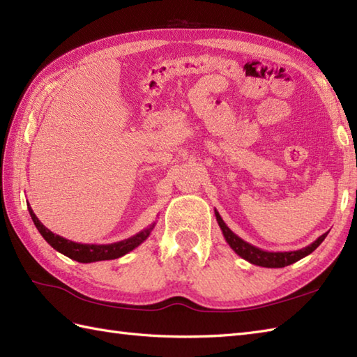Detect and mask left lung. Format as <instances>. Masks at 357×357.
Masks as SVG:
<instances>
[{
	"mask_svg": "<svg viewBox=\"0 0 357 357\" xmlns=\"http://www.w3.org/2000/svg\"><path fill=\"white\" fill-rule=\"evenodd\" d=\"M215 216H216V221L221 227L224 238L227 241V244L231 247V250L236 255H239L242 259L248 261L250 264H255V265H259V267H267V268H282L287 267V265L298 262L302 257L308 256L310 253H313L314 250L322 244V241L327 238V233H324L322 236L317 238L312 244L301 248V250H294V252H265L262 248H257L252 244H248L247 241L241 239L236 233H233L227 224L224 222V219L221 218V215L218 213L215 210Z\"/></svg>",
	"mask_w": 357,
	"mask_h": 357,
	"instance_id": "left-lung-1",
	"label": "left lung"
}]
</instances>
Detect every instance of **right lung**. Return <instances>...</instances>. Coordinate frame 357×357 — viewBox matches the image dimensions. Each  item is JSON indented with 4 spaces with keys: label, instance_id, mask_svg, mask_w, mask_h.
I'll list each match as a JSON object with an SVG mask.
<instances>
[{
    "label": "right lung",
    "instance_id": "obj_1",
    "mask_svg": "<svg viewBox=\"0 0 357 357\" xmlns=\"http://www.w3.org/2000/svg\"><path fill=\"white\" fill-rule=\"evenodd\" d=\"M27 208H29L30 216H32V221H33L35 227L38 229V231L41 233V236L47 241V244H50L53 248L56 250V252L63 253L64 256L70 257V259L77 261V262H82V264L116 259V257L127 255L128 252H132L133 248L141 245L142 242L150 236L151 230H153L156 225V222L150 224L147 229H144L139 233L133 234L132 238H127V239L119 241V242H113V244H79V242L69 241L63 236H59V234L52 233L49 229H45L40 219L36 218L32 207H30L29 204H27Z\"/></svg>",
    "mask_w": 357,
    "mask_h": 357
}]
</instances>
